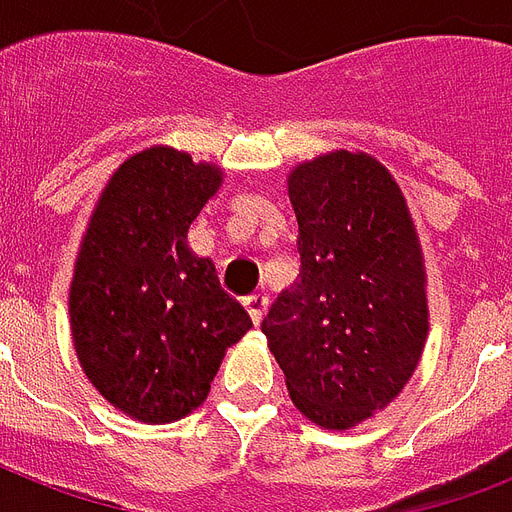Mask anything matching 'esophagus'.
<instances>
[{"mask_svg":"<svg viewBox=\"0 0 512 512\" xmlns=\"http://www.w3.org/2000/svg\"><path fill=\"white\" fill-rule=\"evenodd\" d=\"M244 308H247L249 319L255 321V324H260L265 316V311H268V297L265 295H249L244 297Z\"/></svg>","mask_w":512,"mask_h":512,"instance_id":"34e87169","label":"esophagus"}]
</instances>
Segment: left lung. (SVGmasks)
Here are the masks:
<instances>
[{
  "label": "left lung",
  "instance_id": "left-lung-1",
  "mask_svg": "<svg viewBox=\"0 0 512 512\" xmlns=\"http://www.w3.org/2000/svg\"><path fill=\"white\" fill-rule=\"evenodd\" d=\"M300 276L263 319L295 406L327 430L404 390L428 337L425 268L409 207L377 159L332 151L289 172Z\"/></svg>",
  "mask_w": 512,
  "mask_h": 512
}]
</instances>
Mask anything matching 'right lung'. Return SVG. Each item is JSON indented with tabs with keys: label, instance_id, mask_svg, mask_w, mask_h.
<instances>
[{
	"label": "right lung",
	"instance_id": "1",
	"mask_svg": "<svg viewBox=\"0 0 512 512\" xmlns=\"http://www.w3.org/2000/svg\"><path fill=\"white\" fill-rule=\"evenodd\" d=\"M220 183L215 164L146 148L111 175L76 255L68 316L79 364L108 404L140 422L191 414L225 348L252 327L212 260L185 241Z\"/></svg>",
	"mask_w": 512,
	"mask_h": 512
}]
</instances>
